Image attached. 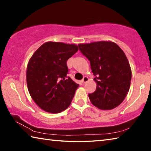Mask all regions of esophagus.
Instances as JSON below:
<instances>
[{
	"instance_id": "obj_1",
	"label": "esophagus",
	"mask_w": 151,
	"mask_h": 151,
	"mask_svg": "<svg viewBox=\"0 0 151 151\" xmlns=\"http://www.w3.org/2000/svg\"><path fill=\"white\" fill-rule=\"evenodd\" d=\"M88 81V78L87 77V76H84L83 80H82V83H86V82H87Z\"/></svg>"
}]
</instances>
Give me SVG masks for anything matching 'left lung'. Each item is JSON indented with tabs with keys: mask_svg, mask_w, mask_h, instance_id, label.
Returning a JSON list of instances; mask_svg holds the SVG:
<instances>
[{
	"mask_svg": "<svg viewBox=\"0 0 151 151\" xmlns=\"http://www.w3.org/2000/svg\"><path fill=\"white\" fill-rule=\"evenodd\" d=\"M79 50L91 63L96 91L88 94L92 104L111 110L124 100L129 91L131 68L124 52L116 43L99 41L79 44Z\"/></svg>",
	"mask_w": 151,
	"mask_h": 151,
	"instance_id": "1",
	"label": "left lung"
}]
</instances>
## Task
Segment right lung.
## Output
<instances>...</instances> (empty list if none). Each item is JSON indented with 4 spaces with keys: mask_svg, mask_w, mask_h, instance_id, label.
<instances>
[{
    "mask_svg": "<svg viewBox=\"0 0 151 151\" xmlns=\"http://www.w3.org/2000/svg\"><path fill=\"white\" fill-rule=\"evenodd\" d=\"M78 50L74 44L47 42L30 58L27 69L28 90L45 111L59 113L70 104L79 85L67 76L66 61Z\"/></svg>",
    "mask_w": 151,
    "mask_h": 151,
    "instance_id": "right-lung-1",
    "label": "right lung"
}]
</instances>
